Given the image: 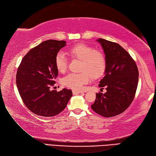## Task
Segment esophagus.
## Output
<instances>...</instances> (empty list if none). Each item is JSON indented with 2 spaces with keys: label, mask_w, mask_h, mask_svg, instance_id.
I'll return each instance as SVG.
<instances>
[{
  "label": "esophagus",
  "mask_w": 156,
  "mask_h": 156,
  "mask_svg": "<svg viewBox=\"0 0 156 156\" xmlns=\"http://www.w3.org/2000/svg\"><path fill=\"white\" fill-rule=\"evenodd\" d=\"M72 92H73V94H80V93H81V91H80V90H72Z\"/></svg>",
  "instance_id": "34e87169"
}]
</instances>
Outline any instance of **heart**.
<instances>
[{
	"instance_id": "b5f03b06",
	"label": "heart",
	"mask_w": 156,
	"mask_h": 156,
	"mask_svg": "<svg viewBox=\"0 0 156 156\" xmlns=\"http://www.w3.org/2000/svg\"><path fill=\"white\" fill-rule=\"evenodd\" d=\"M72 58L80 59L79 73H70L62 79V84L73 90H80L86 84L93 78H98L104 74L106 69V58L101 51L94 49L92 46L78 44L68 49ZM55 66L57 70L64 73L67 69L68 59L64 54L58 52L55 57Z\"/></svg>"
}]
</instances>
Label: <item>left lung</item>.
I'll list each match as a JSON object with an SVG mask.
<instances>
[{
    "instance_id": "obj_1",
    "label": "left lung",
    "mask_w": 156,
    "mask_h": 156,
    "mask_svg": "<svg viewBox=\"0 0 156 156\" xmlns=\"http://www.w3.org/2000/svg\"><path fill=\"white\" fill-rule=\"evenodd\" d=\"M106 62L105 76L99 87L105 93L96 94L91 108L105 117H112L123 112L133 102L137 88L139 71L136 63L129 53L117 43L99 38Z\"/></svg>"
}]
</instances>
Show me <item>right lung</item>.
Segmentation results:
<instances>
[{"mask_svg": "<svg viewBox=\"0 0 156 156\" xmlns=\"http://www.w3.org/2000/svg\"><path fill=\"white\" fill-rule=\"evenodd\" d=\"M66 41L50 39L41 43L26 54L16 76L19 94L26 107L34 114L54 117L60 113L72 96L71 90H51L58 71L55 57Z\"/></svg>", "mask_w": 156, "mask_h": 156, "instance_id": "right-lung-1", "label": "right lung"}]
</instances>
